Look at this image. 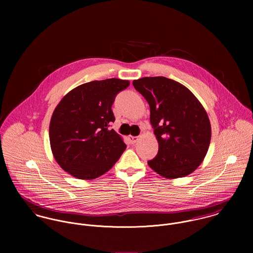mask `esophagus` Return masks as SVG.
<instances>
[{"mask_svg": "<svg viewBox=\"0 0 253 253\" xmlns=\"http://www.w3.org/2000/svg\"><path fill=\"white\" fill-rule=\"evenodd\" d=\"M128 138H129V140H130L131 144H134V143L138 140V137H137V136H131V135H130Z\"/></svg>", "mask_w": 253, "mask_h": 253, "instance_id": "esophagus-1", "label": "esophagus"}]
</instances>
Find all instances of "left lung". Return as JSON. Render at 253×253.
<instances>
[{
    "label": "left lung",
    "mask_w": 253,
    "mask_h": 253,
    "mask_svg": "<svg viewBox=\"0 0 253 253\" xmlns=\"http://www.w3.org/2000/svg\"><path fill=\"white\" fill-rule=\"evenodd\" d=\"M150 106V122L159 142L149 167L166 178L192 173L206 157L211 127L206 110L183 84L166 77L133 81Z\"/></svg>",
    "instance_id": "left-lung-1"
}]
</instances>
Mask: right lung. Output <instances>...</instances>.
<instances>
[{"label": "right lung", "instance_id": "add662e5", "mask_svg": "<svg viewBox=\"0 0 253 253\" xmlns=\"http://www.w3.org/2000/svg\"><path fill=\"white\" fill-rule=\"evenodd\" d=\"M129 82L116 78L93 81L68 92L54 110L49 141L58 165L79 179H93L107 172L126 148L109 129L115 122L112 105Z\"/></svg>", "mask_w": 253, "mask_h": 253}]
</instances>
